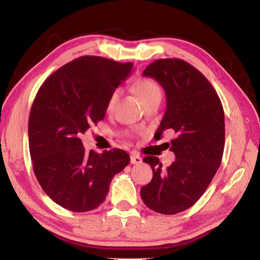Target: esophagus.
<instances>
[{
    "label": "esophagus",
    "instance_id": "obj_1",
    "mask_svg": "<svg viewBox=\"0 0 260 260\" xmlns=\"http://www.w3.org/2000/svg\"><path fill=\"white\" fill-rule=\"evenodd\" d=\"M130 160L131 164H134V165H139V164L142 162V158L138 155V153H131Z\"/></svg>",
    "mask_w": 260,
    "mask_h": 260
}]
</instances>
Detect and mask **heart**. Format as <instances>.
<instances>
[{"label": "heart", "instance_id": "1", "mask_svg": "<svg viewBox=\"0 0 260 260\" xmlns=\"http://www.w3.org/2000/svg\"><path fill=\"white\" fill-rule=\"evenodd\" d=\"M134 89L137 93L138 98H139V100L144 105L147 102H149V101L152 99L161 96V91L159 86H158V84L156 82H153L150 78L138 79V81H136L134 84ZM118 98H119V91L118 89H115V91L111 93V95L108 99V102H107L108 111L113 110L116 101H118Z\"/></svg>", "mask_w": 260, "mask_h": 260}]
</instances>
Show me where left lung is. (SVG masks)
I'll list each match as a JSON object with an SVG mask.
<instances>
[{
  "instance_id": "8db88e82",
  "label": "left lung",
  "mask_w": 260,
  "mask_h": 260,
  "mask_svg": "<svg viewBox=\"0 0 260 260\" xmlns=\"http://www.w3.org/2000/svg\"><path fill=\"white\" fill-rule=\"evenodd\" d=\"M165 89L166 112L157 130H172L171 149L176 159L164 167L147 156L152 179L140 190L150 210L176 214L198 202L220 167L224 149V112L215 89L202 73L177 58L158 59L142 73ZM169 147V146H168Z\"/></svg>"
}]
</instances>
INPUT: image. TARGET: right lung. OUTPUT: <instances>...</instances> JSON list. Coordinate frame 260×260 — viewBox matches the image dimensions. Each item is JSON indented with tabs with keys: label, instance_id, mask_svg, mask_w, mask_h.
<instances>
[{
	"label": "right lung",
	"instance_id": "1",
	"mask_svg": "<svg viewBox=\"0 0 260 260\" xmlns=\"http://www.w3.org/2000/svg\"><path fill=\"white\" fill-rule=\"evenodd\" d=\"M132 62L83 56L46 79L29 116V149L42 189L63 209L87 212L104 202L115 174L130 162L124 150L84 149L81 136L103 120L108 99Z\"/></svg>",
	"mask_w": 260,
	"mask_h": 260
}]
</instances>
